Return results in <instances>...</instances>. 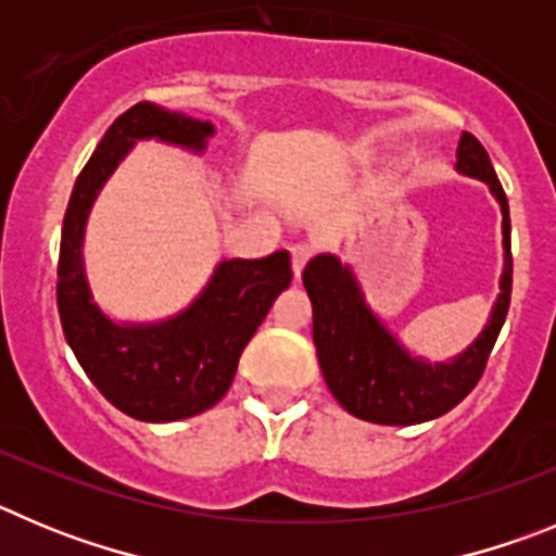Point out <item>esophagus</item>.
<instances>
[{"label":"esophagus","instance_id":"34e87169","mask_svg":"<svg viewBox=\"0 0 556 556\" xmlns=\"http://www.w3.org/2000/svg\"><path fill=\"white\" fill-rule=\"evenodd\" d=\"M289 253H292V273H294V278H301L303 267H306V262H308V258H312L314 248H312V244H306V242H298V244H292V248H289Z\"/></svg>","mask_w":556,"mask_h":556}]
</instances>
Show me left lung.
I'll return each mask as SVG.
<instances>
[{
	"mask_svg": "<svg viewBox=\"0 0 556 556\" xmlns=\"http://www.w3.org/2000/svg\"><path fill=\"white\" fill-rule=\"evenodd\" d=\"M456 172L490 186L501 205L504 273L501 292L484 331L459 356L426 362L406 351L390 328L365 303L356 275L337 255H314L303 269V287L312 301L314 345L331 395L353 417L381 426H415L454 409L479 384L488 356L507 320L513 294V253H509V205L488 150L476 136L462 132L456 147Z\"/></svg>",
	"mask_w": 556,
	"mask_h": 556,
	"instance_id": "1",
	"label": "left lung"
}]
</instances>
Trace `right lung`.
I'll list each match as a JSON object with an SVG mask.
<instances>
[{"mask_svg":"<svg viewBox=\"0 0 556 556\" xmlns=\"http://www.w3.org/2000/svg\"><path fill=\"white\" fill-rule=\"evenodd\" d=\"M214 125L139 102L105 130L68 198L58 258V312L68 348L97 390L125 415L169 424L211 409L228 392L244 345L292 281L287 250L219 262L189 308L159 323H113L94 303L83 236L97 194L136 141L203 152Z\"/></svg>","mask_w":556,"mask_h":556,"instance_id":"right-lung-1","label":"right lung"}]
</instances>
